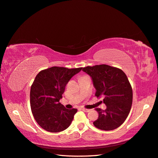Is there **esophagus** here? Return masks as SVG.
Here are the masks:
<instances>
[{
	"mask_svg": "<svg viewBox=\"0 0 158 158\" xmlns=\"http://www.w3.org/2000/svg\"><path fill=\"white\" fill-rule=\"evenodd\" d=\"M82 110L83 111H84V112H89L90 111V109H85V108H82Z\"/></svg>",
	"mask_w": 158,
	"mask_h": 158,
	"instance_id": "34e87169",
	"label": "esophagus"
}]
</instances>
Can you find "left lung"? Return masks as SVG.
<instances>
[{"instance_id": "obj_1", "label": "left lung", "mask_w": 158, "mask_h": 158, "mask_svg": "<svg viewBox=\"0 0 158 158\" xmlns=\"http://www.w3.org/2000/svg\"><path fill=\"white\" fill-rule=\"evenodd\" d=\"M81 69L92 78L95 96H104L106 106L105 110L96 109L98 117L94 126L107 131L118 128L127 119L132 104V89L127 76L120 69L105 64Z\"/></svg>"}]
</instances>
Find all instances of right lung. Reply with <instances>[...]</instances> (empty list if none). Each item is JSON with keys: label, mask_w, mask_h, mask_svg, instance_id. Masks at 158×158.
<instances>
[{"label": "right lung", "mask_w": 158, "mask_h": 158, "mask_svg": "<svg viewBox=\"0 0 158 158\" xmlns=\"http://www.w3.org/2000/svg\"><path fill=\"white\" fill-rule=\"evenodd\" d=\"M81 67L68 69L52 67L35 77L30 89V106L34 118L45 130L61 132L68 128L76 109H67L60 102L67 83Z\"/></svg>", "instance_id": "1"}]
</instances>
